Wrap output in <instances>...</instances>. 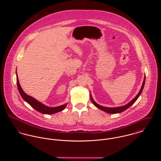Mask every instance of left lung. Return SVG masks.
<instances>
[{"label":"left lung","instance_id":"obj_1","mask_svg":"<svg viewBox=\"0 0 161 161\" xmlns=\"http://www.w3.org/2000/svg\"><path fill=\"white\" fill-rule=\"evenodd\" d=\"M145 79H146V75L144 77V80H143V83L142 84V87L140 89V91L139 92L137 95L136 96V97L135 98H133L130 103H128L127 105H124V106H122V107H115V108H109V107H103V106H101L100 105H98V103H97L93 99L91 95V101H92V103L94 104V105L95 107H97L98 108L107 112V113H108V114H119V113H121L125 110H126V109H128L130 107H131L136 101V100L138 99V97H139V95H141V92L143 90V88H144V84H145Z\"/></svg>","mask_w":161,"mask_h":161}]
</instances>
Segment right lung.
Wrapping results in <instances>:
<instances>
[{
	"label": "right lung",
	"mask_w": 161,
	"mask_h": 161,
	"mask_svg": "<svg viewBox=\"0 0 161 161\" xmlns=\"http://www.w3.org/2000/svg\"><path fill=\"white\" fill-rule=\"evenodd\" d=\"M16 74H17V72H16ZM17 84L18 90L19 91L20 95L23 98V100L25 101H26L29 105H30L34 109H35L36 110H37L38 112L42 113V114H55V113H58L59 112H61V111L63 110L67 105V103H66L64 105H61V106H59V107H52V108L49 107H47L46 105H43V103L39 102L38 101L35 100L32 97L26 95L22 90L20 85L19 79H18V76H17Z\"/></svg>",
	"instance_id": "1"
}]
</instances>
